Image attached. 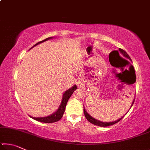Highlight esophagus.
<instances>
[{
  "label": "esophagus",
  "instance_id": "obj_1",
  "mask_svg": "<svg viewBox=\"0 0 150 150\" xmlns=\"http://www.w3.org/2000/svg\"><path fill=\"white\" fill-rule=\"evenodd\" d=\"M77 83V85H78V87H82V84H81V81H78Z\"/></svg>",
  "mask_w": 150,
  "mask_h": 150
}]
</instances>
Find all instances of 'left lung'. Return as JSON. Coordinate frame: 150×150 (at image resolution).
<instances>
[{
    "mask_svg": "<svg viewBox=\"0 0 150 150\" xmlns=\"http://www.w3.org/2000/svg\"><path fill=\"white\" fill-rule=\"evenodd\" d=\"M119 52H120V54L123 55V56L124 57H126V59H129V60H130L131 62H132V60H131V59H130V56H129L128 55V54H127V53L125 52V51L124 50H122V49H120V48H119ZM134 82H136V81H134ZM134 82H133L134 83ZM134 100H135V98H134V100H133V102H132V105H131V106H130V109L131 108V107L132 106V105H133V104H134ZM83 112H84V115H85V118H87V120L89 122H91V123H92V124H95V125H96V126H101V127H106V126H111V125H113V124H116V123H117V122H118L119 121H120L122 118L124 116H125L126 114H127V112H126V114L125 115H124V116H122V117L120 118H119V119H118V120H115V121H114V122H102V121H100V120H97V119H96V118H93V117H92V116H91L89 114H88L87 112V110H85V107H83Z\"/></svg>",
    "mask_w": 150,
    "mask_h": 150,
    "instance_id": "8db88e82",
    "label": "left lung"
}]
</instances>
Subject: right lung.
I'll return each mask as SVG.
<instances>
[{
    "label": "right lung",
    "instance_id": "obj_1",
    "mask_svg": "<svg viewBox=\"0 0 150 150\" xmlns=\"http://www.w3.org/2000/svg\"><path fill=\"white\" fill-rule=\"evenodd\" d=\"M53 38H54L53 37L47 38L44 40L43 41H41L38 43H37V44H35L34 46L32 47L30 50H31L32 47L36 46L37 45L41 44V43H43ZM76 89H77V85H73L72 87H71L70 88H69V89H67V91L63 93L62 102H61L59 108H57V110L55 111V112L52 114V115H50L47 116H45V117H33V116H30V117L33 119H34L35 120L42 122H44V123H53V122H57L58 120H59L60 119L62 118L63 114H64V112L65 110V106H66V105H67L68 100H69V98L71 97V96L72 95V94Z\"/></svg>",
    "mask_w": 150,
    "mask_h": 150
}]
</instances>
